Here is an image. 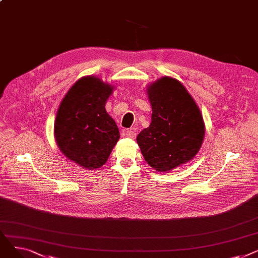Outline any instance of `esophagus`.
Returning a JSON list of instances; mask_svg holds the SVG:
<instances>
[{
    "mask_svg": "<svg viewBox=\"0 0 258 258\" xmlns=\"http://www.w3.org/2000/svg\"><path fill=\"white\" fill-rule=\"evenodd\" d=\"M124 135H125L127 138H132V139H135V138H136V136H137V134L135 133L134 131H132V130H126L124 132Z\"/></svg>",
    "mask_w": 258,
    "mask_h": 258,
    "instance_id": "esophagus-1",
    "label": "esophagus"
}]
</instances>
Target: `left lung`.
Segmentation results:
<instances>
[{
  "label": "left lung",
  "mask_w": 258,
  "mask_h": 258,
  "mask_svg": "<svg viewBox=\"0 0 258 258\" xmlns=\"http://www.w3.org/2000/svg\"><path fill=\"white\" fill-rule=\"evenodd\" d=\"M152 122L137 137L141 153L155 170L170 171L195 158L205 136L199 106L179 80L164 76L146 89Z\"/></svg>",
  "instance_id": "left-lung-1"
}]
</instances>
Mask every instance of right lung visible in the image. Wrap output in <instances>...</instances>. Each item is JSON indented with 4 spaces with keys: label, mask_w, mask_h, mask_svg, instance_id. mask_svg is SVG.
<instances>
[{
    "label": "right lung",
    "mask_w": 258,
    "mask_h": 258,
    "mask_svg": "<svg viewBox=\"0 0 258 258\" xmlns=\"http://www.w3.org/2000/svg\"><path fill=\"white\" fill-rule=\"evenodd\" d=\"M114 87L100 78L78 79L61 100L54 123V136L60 152L89 170L100 168L120 138L105 103Z\"/></svg>",
    "instance_id": "1"
}]
</instances>
